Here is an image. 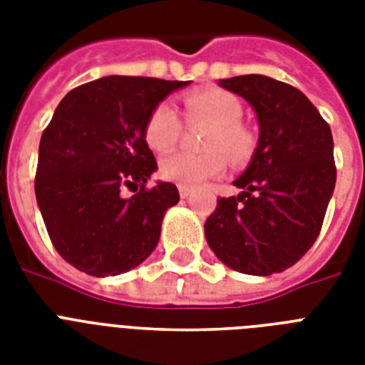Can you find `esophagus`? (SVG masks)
Here are the masks:
<instances>
[{"mask_svg": "<svg viewBox=\"0 0 365 365\" xmlns=\"http://www.w3.org/2000/svg\"><path fill=\"white\" fill-rule=\"evenodd\" d=\"M178 191H180V197H182V199H187L189 195H191V189L183 187V185H180V187H178Z\"/></svg>", "mask_w": 365, "mask_h": 365, "instance_id": "34e87169", "label": "esophagus"}]
</instances>
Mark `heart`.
<instances>
[{"mask_svg": "<svg viewBox=\"0 0 365 365\" xmlns=\"http://www.w3.org/2000/svg\"><path fill=\"white\" fill-rule=\"evenodd\" d=\"M183 113L189 123L206 121L212 125L205 138L206 153L178 151L165 157L160 160L159 174L166 182L195 187L225 170L223 153L235 163L246 160L254 153V134L240 123L242 104L233 93L208 88L189 94L183 98ZM182 130L183 125L178 111L163 102L149 113L143 136L149 148L163 153L176 145Z\"/></svg>", "mask_w": 365, "mask_h": 365, "instance_id": "obj_1", "label": "heart"}]
</instances>
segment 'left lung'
<instances>
[{
  "instance_id": "1",
  "label": "left lung",
  "mask_w": 365,
  "mask_h": 365,
  "mask_svg": "<svg viewBox=\"0 0 365 365\" xmlns=\"http://www.w3.org/2000/svg\"><path fill=\"white\" fill-rule=\"evenodd\" d=\"M242 96L259 121L252 163L217 199L205 223L208 246L235 271L269 277L295 265L322 229L335 187L334 138L305 94L267 76L220 81Z\"/></svg>"
}]
</instances>
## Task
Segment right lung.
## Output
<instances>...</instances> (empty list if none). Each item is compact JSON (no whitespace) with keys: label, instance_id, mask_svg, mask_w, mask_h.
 Segmentation results:
<instances>
[{"label":"right lung","instance_id":"add662e5","mask_svg":"<svg viewBox=\"0 0 365 365\" xmlns=\"http://www.w3.org/2000/svg\"><path fill=\"white\" fill-rule=\"evenodd\" d=\"M189 81L108 76L66 94L39 142L36 199L51 242L70 265L115 277L155 250L174 183L157 170L143 128L155 106ZM125 187L135 189L126 200Z\"/></svg>","mask_w":365,"mask_h":365}]
</instances>
